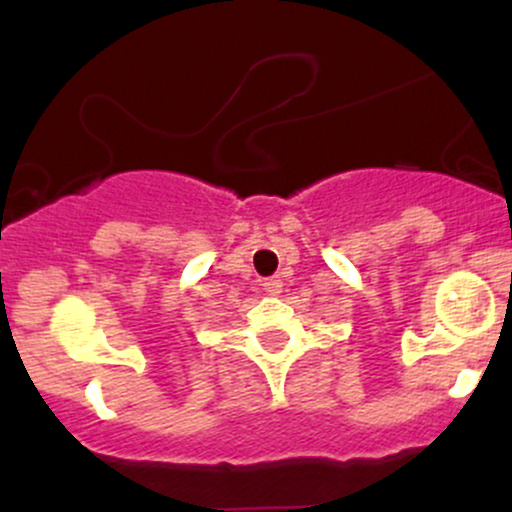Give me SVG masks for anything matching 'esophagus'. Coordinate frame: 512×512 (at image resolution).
<instances>
[{"mask_svg": "<svg viewBox=\"0 0 512 512\" xmlns=\"http://www.w3.org/2000/svg\"><path fill=\"white\" fill-rule=\"evenodd\" d=\"M264 291L269 293V296H279L281 293V279L279 276H269V279H264Z\"/></svg>", "mask_w": 512, "mask_h": 512, "instance_id": "obj_1", "label": "esophagus"}]
</instances>
